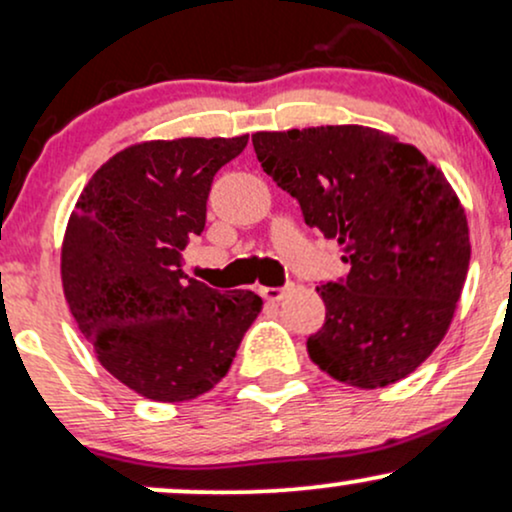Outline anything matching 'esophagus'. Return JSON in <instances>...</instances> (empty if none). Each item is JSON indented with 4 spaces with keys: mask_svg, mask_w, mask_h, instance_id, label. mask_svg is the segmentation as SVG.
<instances>
[{
    "mask_svg": "<svg viewBox=\"0 0 512 512\" xmlns=\"http://www.w3.org/2000/svg\"><path fill=\"white\" fill-rule=\"evenodd\" d=\"M258 292H261V296L266 301H280L282 296H285L287 287H261V289H258Z\"/></svg>",
    "mask_w": 512,
    "mask_h": 512,
    "instance_id": "esophagus-1",
    "label": "esophagus"
}]
</instances>
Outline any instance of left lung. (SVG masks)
<instances>
[{"label":"left lung","instance_id":"obj_1","mask_svg":"<svg viewBox=\"0 0 512 512\" xmlns=\"http://www.w3.org/2000/svg\"><path fill=\"white\" fill-rule=\"evenodd\" d=\"M266 173L306 225L344 249L346 280L315 287L325 323L308 356L337 382L380 389L437 349L470 266L465 208L413 144L365 125L256 132Z\"/></svg>","mask_w":512,"mask_h":512}]
</instances>
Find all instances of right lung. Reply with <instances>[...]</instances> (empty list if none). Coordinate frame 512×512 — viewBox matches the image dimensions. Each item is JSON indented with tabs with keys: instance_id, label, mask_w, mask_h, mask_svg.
Returning <instances> with one entry per match:
<instances>
[{
	"instance_id": "right-lung-1",
	"label": "right lung",
	"mask_w": 512,
	"mask_h": 512,
	"mask_svg": "<svg viewBox=\"0 0 512 512\" xmlns=\"http://www.w3.org/2000/svg\"><path fill=\"white\" fill-rule=\"evenodd\" d=\"M249 135L137 142L99 166L61 244V285L78 330L118 382L159 403L192 401L230 370L263 299L220 294L182 273L206 225L213 175Z\"/></svg>"
}]
</instances>
